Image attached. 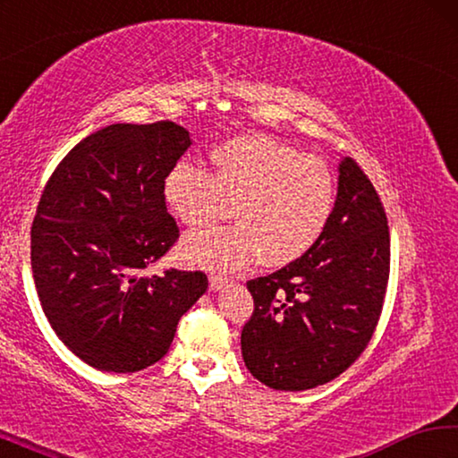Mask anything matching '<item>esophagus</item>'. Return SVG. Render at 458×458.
Wrapping results in <instances>:
<instances>
[{
	"instance_id": "1",
	"label": "esophagus",
	"mask_w": 458,
	"mask_h": 458,
	"mask_svg": "<svg viewBox=\"0 0 458 458\" xmlns=\"http://www.w3.org/2000/svg\"><path fill=\"white\" fill-rule=\"evenodd\" d=\"M228 284V278L226 276H220V275H210V289L212 291H220L222 286Z\"/></svg>"
}]
</instances>
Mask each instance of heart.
Masks as SVG:
<instances>
[{"label": "heart", "mask_w": 458, "mask_h": 458, "mask_svg": "<svg viewBox=\"0 0 458 458\" xmlns=\"http://www.w3.org/2000/svg\"><path fill=\"white\" fill-rule=\"evenodd\" d=\"M212 161L214 174L180 161L164 180L167 208L190 228L218 220L232 201L234 224L185 240L193 262L232 270L259 257L276 268L317 244L335 208V177L323 159L273 137L246 135L216 147Z\"/></svg>", "instance_id": "b5f03b06"}]
</instances>
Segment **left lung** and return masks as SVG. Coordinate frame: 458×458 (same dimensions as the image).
I'll return each instance as SVG.
<instances>
[{
    "label": "left lung",
    "instance_id": "obj_1",
    "mask_svg": "<svg viewBox=\"0 0 458 458\" xmlns=\"http://www.w3.org/2000/svg\"><path fill=\"white\" fill-rule=\"evenodd\" d=\"M390 276V228L374 183L353 159L339 165L327 228L299 260L248 281L254 311L240 344L250 374L284 392L335 379L366 350Z\"/></svg>",
    "mask_w": 458,
    "mask_h": 458
}]
</instances>
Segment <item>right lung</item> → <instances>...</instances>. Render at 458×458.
Masks as SVG:
<instances>
[{"label": "right lung", "mask_w": 458, "mask_h": 458, "mask_svg": "<svg viewBox=\"0 0 458 458\" xmlns=\"http://www.w3.org/2000/svg\"><path fill=\"white\" fill-rule=\"evenodd\" d=\"M191 145L172 121L117 123L82 139L54 169L32 222V273L52 329L100 371L153 366L208 289L201 270L145 276L180 238L164 199Z\"/></svg>", "instance_id": "right-lung-1"}]
</instances>
